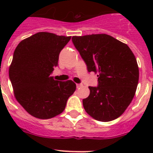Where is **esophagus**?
<instances>
[{
  "mask_svg": "<svg viewBox=\"0 0 153 153\" xmlns=\"http://www.w3.org/2000/svg\"><path fill=\"white\" fill-rule=\"evenodd\" d=\"M82 86H83V85H82V84H79V83H77V84H76V88H80V87Z\"/></svg>",
  "mask_w": 153,
  "mask_h": 153,
  "instance_id": "34e87169",
  "label": "esophagus"
}]
</instances>
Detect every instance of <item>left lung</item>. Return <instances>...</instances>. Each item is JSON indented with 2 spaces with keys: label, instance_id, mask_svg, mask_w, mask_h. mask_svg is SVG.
Returning <instances> with one entry per match:
<instances>
[{
  "label": "left lung",
  "instance_id": "8db88e82",
  "mask_svg": "<svg viewBox=\"0 0 153 153\" xmlns=\"http://www.w3.org/2000/svg\"><path fill=\"white\" fill-rule=\"evenodd\" d=\"M72 41L87 70L99 76L98 86H89L90 95L83 100L85 110L98 121L116 120L136 93L139 67L133 53L126 44L105 33L74 36Z\"/></svg>",
  "mask_w": 153,
  "mask_h": 153
}]
</instances>
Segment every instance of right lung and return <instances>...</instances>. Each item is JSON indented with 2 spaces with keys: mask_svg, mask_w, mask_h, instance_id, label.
<instances>
[{
  "mask_svg": "<svg viewBox=\"0 0 153 153\" xmlns=\"http://www.w3.org/2000/svg\"><path fill=\"white\" fill-rule=\"evenodd\" d=\"M71 36L39 32L19 43L9 67V77L17 102L31 116L47 120L63 113L76 90L72 80L51 76L59 54Z\"/></svg>",
  "mask_w": 153,
  "mask_h": 153,
  "instance_id": "1",
  "label": "right lung"
}]
</instances>
